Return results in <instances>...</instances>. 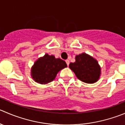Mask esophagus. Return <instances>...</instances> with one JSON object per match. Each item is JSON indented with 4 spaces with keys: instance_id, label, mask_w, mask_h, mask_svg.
Returning <instances> with one entry per match:
<instances>
[{
    "instance_id": "1",
    "label": "esophagus",
    "mask_w": 125,
    "mask_h": 125,
    "mask_svg": "<svg viewBox=\"0 0 125 125\" xmlns=\"http://www.w3.org/2000/svg\"><path fill=\"white\" fill-rule=\"evenodd\" d=\"M65 62H66L67 66H68L69 64H70V61H69V60H65Z\"/></svg>"
}]
</instances>
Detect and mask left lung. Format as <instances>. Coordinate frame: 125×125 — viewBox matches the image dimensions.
I'll use <instances>...</instances> for the list:
<instances>
[{
    "label": "left lung",
    "instance_id": "1",
    "mask_svg": "<svg viewBox=\"0 0 125 125\" xmlns=\"http://www.w3.org/2000/svg\"><path fill=\"white\" fill-rule=\"evenodd\" d=\"M75 59L76 62L70 63L69 67L80 81L92 83L98 80L101 68L95 59L85 53L76 55Z\"/></svg>",
    "mask_w": 125,
    "mask_h": 125
}]
</instances>
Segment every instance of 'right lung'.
<instances>
[{
    "label": "right lung",
    "instance_id": "obj_1",
    "mask_svg": "<svg viewBox=\"0 0 125 125\" xmlns=\"http://www.w3.org/2000/svg\"><path fill=\"white\" fill-rule=\"evenodd\" d=\"M66 66L64 60L55 59L54 55L46 54L35 62L32 68L31 74L35 82L46 84L52 81L58 72Z\"/></svg>",
    "mask_w": 125,
    "mask_h": 125
}]
</instances>
